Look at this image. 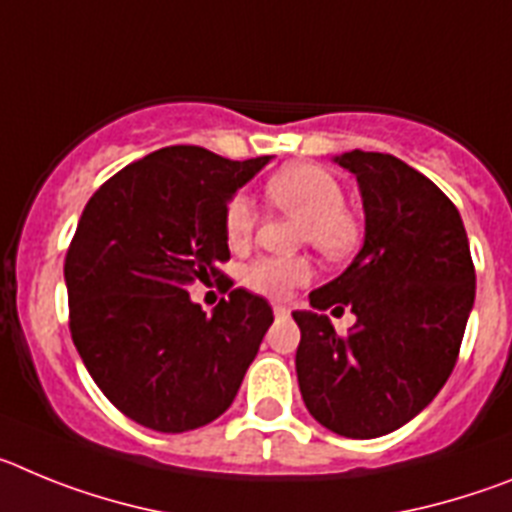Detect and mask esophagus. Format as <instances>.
Returning a JSON list of instances; mask_svg holds the SVG:
<instances>
[{
  "instance_id": "34e87169",
  "label": "esophagus",
  "mask_w": 512,
  "mask_h": 512,
  "mask_svg": "<svg viewBox=\"0 0 512 512\" xmlns=\"http://www.w3.org/2000/svg\"><path fill=\"white\" fill-rule=\"evenodd\" d=\"M274 315H277V318H287L289 307L287 305H279V302H277V305H274Z\"/></svg>"
}]
</instances>
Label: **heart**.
I'll use <instances>...</instances> for the list:
<instances>
[{
  "mask_svg": "<svg viewBox=\"0 0 512 512\" xmlns=\"http://www.w3.org/2000/svg\"><path fill=\"white\" fill-rule=\"evenodd\" d=\"M271 205L282 207L300 217L297 223V241L310 243L328 259H341L354 251L359 241V228L354 217L343 210L341 184L318 166H289L277 176H271L264 187ZM256 212L243 194H235L225 205L223 230L230 248H243L251 241ZM310 279V264L302 256L289 259H266L253 261L243 271V282L253 292L266 297H284L292 287Z\"/></svg>",
  "mask_w": 512,
  "mask_h": 512,
  "instance_id": "heart-1",
  "label": "heart"
}]
</instances>
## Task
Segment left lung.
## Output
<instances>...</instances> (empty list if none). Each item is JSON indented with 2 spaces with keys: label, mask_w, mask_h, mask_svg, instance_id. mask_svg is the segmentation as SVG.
<instances>
[{
  "label": "left lung",
  "mask_w": 512,
  "mask_h": 512,
  "mask_svg": "<svg viewBox=\"0 0 512 512\" xmlns=\"http://www.w3.org/2000/svg\"><path fill=\"white\" fill-rule=\"evenodd\" d=\"M356 176L364 246L295 310V366L307 410L328 431L377 438L413 420L454 372L474 305V264L454 202L390 153L333 156ZM357 315L338 337L320 309ZM338 310V307H336ZM343 310V307H341Z\"/></svg>",
  "instance_id": "8db88e82"
}]
</instances>
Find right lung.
<instances>
[{"instance_id":"obj_1","label":"right lung","mask_w":512,"mask_h":512,"mask_svg":"<svg viewBox=\"0 0 512 512\" xmlns=\"http://www.w3.org/2000/svg\"><path fill=\"white\" fill-rule=\"evenodd\" d=\"M271 156L230 161L169 146L117 171L81 212L63 277L71 338L104 397L161 433L202 428L230 408L274 312L233 289L207 315L194 282L230 259L225 205Z\"/></svg>"}]
</instances>
